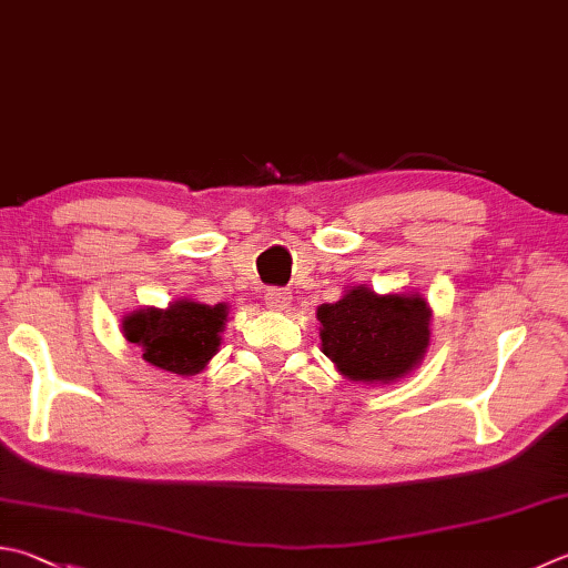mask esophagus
<instances>
[{"instance_id": "34e87169", "label": "esophagus", "mask_w": 568, "mask_h": 568, "mask_svg": "<svg viewBox=\"0 0 568 568\" xmlns=\"http://www.w3.org/2000/svg\"><path fill=\"white\" fill-rule=\"evenodd\" d=\"M288 298H292V294L286 292V288H266L264 294V304L266 308H272V312H284V308L288 306Z\"/></svg>"}]
</instances>
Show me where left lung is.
I'll use <instances>...</instances> for the list:
<instances>
[{
    "label": "left lung",
    "instance_id": "1",
    "mask_svg": "<svg viewBox=\"0 0 568 568\" xmlns=\"http://www.w3.org/2000/svg\"><path fill=\"white\" fill-rule=\"evenodd\" d=\"M430 316L423 296H378L366 286L316 312L324 353L346 378L363 383H388L413 371L430 344Z\"/></svg>",
    "mask_w": 568,
    "mask_h": 568
}]
</instances>
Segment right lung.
Instances as JSON below:
<instances>
[{"instance_id":"add662e5","label":"right lung","mask_w":568,"mask_h":568,"mask_svg":"<svg viewBox=\"0 0 568 568\" xmlns=\"http://www.w3.org/2000/svg\"><path fill=\"white\" fill-rule=\"evenodd\" d=\"M227 318L224 304L175 302L168 308H143L123 321L125 338L143 346V358L178 376H195L220 346Z\"/></svg>"}]
</instances>
